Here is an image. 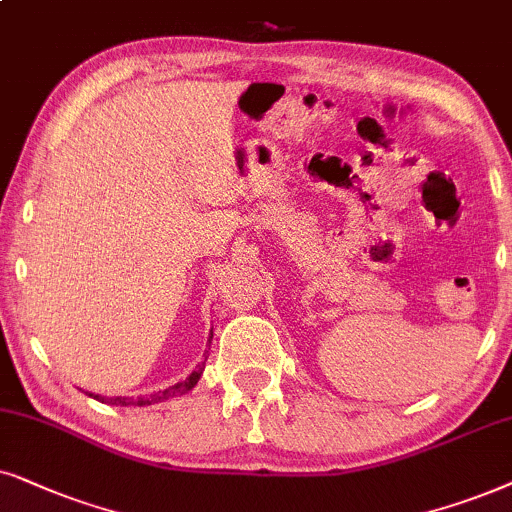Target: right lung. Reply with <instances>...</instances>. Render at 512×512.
<instances>
[{"label": "right lung", "instance_id": "add662e5", "mask_svg": "<svg viewBox=\"0 0 512 512\" xmlns=\"http://www.w3.org/2000/svg\"><path fill=\"white\" fill-rule=\"evenodd\" d=\"M210 339H213V337H210ZM210 339H208V342H210ZM203 367H206V360H203V363L196 367V370L189 374L185 381H180V384H175V386H168L166 391L149 395V398H105V395H93V393L91 395L95 400H100V403H109V405H138V407H142V405H152V403H163V400L175 398V395H185V393L192 391V388L196 386V381L201 379Z\"/></svg>", "mask_w": 512, "mask_h": 512}]
</instances>
